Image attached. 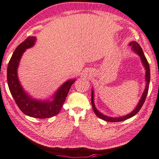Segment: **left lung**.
I'll use <instances>...</instances> for the list:
<instances>
[{"label": "left lung", "instance_id": "left-lung-1", "mask_svg": "<svg viewBox=\"0 0 159 159\" xmlns=\"http://www.w3.org/2000/svg\"><path fill=\"white\" fill-rule=\"evenodd\" d=\"M129 46L132 47V49L134 50L135 53H137L139 55L140 58H141V60L142 64L144 66V68L146 69V87L144 91L143 92V94L142 95V98L140 99V100L139 102V103L138 104L137 106L135 107V108L133 110V111L128 114L127 115H125L123 116H120V117H116V118H112V117H110V116H107L104 114H102L100 112L98 111L97 110V108H95V104H94V96H93V91L92 90L91 92V104H92V107H93V110L95 112V114L102 120H104L106 121H108V122H120V121H123L125 120H127L129 118H131L132 116H134V115H135L137 114L139 110L141 109V108L142 107L143 103H144L146 98L148 94V89H149V84H150V66H149V64L146 58L145 57L144 54H143V52L142 51V47H140V45L138 43H136L135 41H132L129 43Z\"/></svg>", "mask_w": 159, "mask_h": 159}]
</instances>
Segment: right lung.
<instances>
[{
    "label": "right lung",
    "instance_id": "obj_1",
    "mask_svg": "<svg viewBox=\"0 0 159 159\" xmlns=\"http://www.w3.org/2000/svg\"><path fill=\"white\" fill-rule=\"evenodd\" d=\"M35 42L36 37L29 36L15 50L7 67V83L11 93L22 112L31 117L47 119L60 112L75 79H70L63 84L55 92L52 101L36 100L29 96L20 83L17 71L22 54L25 49L34 45Z\"/></svg>",
    "mask_w": 159,
    "mask_h": 159
}]
</instances>
